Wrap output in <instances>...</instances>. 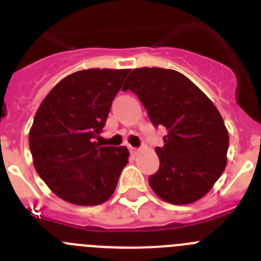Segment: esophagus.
Segmentation results:
<instances>
[{
	"instance_id": "1",
	"label": "esophagus",
	"mask_w": 261,
	"mask_h": 261,
	"mask_svg": "<svg viewBox=\"0 0 261 261\" xmlns=\"http://www.w3.org/2000/svg\"><path fill=\"white\" fill-rule=\"evenodd\" d=\"M129 150H130V153H132V154H137V151H138V149H137V147H133V146H129Z\"/></svg>"
}]
</instances>
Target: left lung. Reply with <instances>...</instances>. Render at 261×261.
<instances>
[{
	"instance_id": "obj_1",
	"label": "left lung",
	"mask_w": 261,
	"mask_h": 261,
	"mask_svg": "<svg viewBox=\"0 0 261 261\" xmlns=\"http://www.w3.org/2000/svg\"><path fill=\"white\" fill-rule=\"evenodd\" d=\"M123 90L146 108L154 126L167 135L155 147L159 170L149 176L151 190L170 204L197 201L226 167L229 133L211 99L186 75L172 69H133Z\"/></svg>"
}]
</instances>
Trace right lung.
Wrapping results in <instances>:
<instances>
[{"mask_svg":"<svg viewBox=\"0 0 261 261\" xmlns=\"http://www.w3.org/2000/svg\"><path fill=\"white\" fill-rule=\"evenodd\" d=\"M129 69H87L61 80L36 111L29 142L39 176L70 204L107 201L128 163L125 146H100L95 138Z\"/></svg>","mask_w":261,"mask_h":261,"instance_id":"right-lung-1","label":"right lung"}]
</instances>
